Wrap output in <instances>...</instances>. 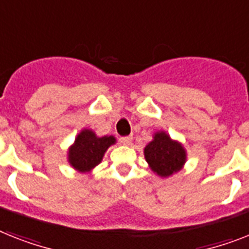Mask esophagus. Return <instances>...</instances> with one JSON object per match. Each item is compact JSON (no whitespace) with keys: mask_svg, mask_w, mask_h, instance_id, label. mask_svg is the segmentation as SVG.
Masks as SVG:
<instances>
[{"mask_svg":"<svg viewBox=\"0 0 249 249\" xmlns=\"http://www.w3.org/2000/svg\"><path fill=\"white\" fill-rule=\"evenodd\" d=\"M120 141L121 143H123V145H131V142H132V137H129V136L121 137Z\"/></svg>","mask_w":249,"mask_h":249,"instance_id":"1","label":"esophagus"}]
</instances>
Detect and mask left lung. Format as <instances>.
<instances>
[{"instance_id":"1","label":"left lung","mask_w":249,"mask_h":249,"mask_svg":"<svg viewBox=\"0 0 249 249\" xmlns=\"http://www.w3.org/2000/svg\"><path fill=\"white\" fill-rule=\"evenodd\" d=\"M143 155L150 169L161 178L178 173L187 161L183 143L172 139L166 131L154 132L153 140L143 149Z\"/></svg>"}]
</instances>
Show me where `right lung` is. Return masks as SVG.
I'll list each match as a JSON object with an SVG mask.
<instances>
[{
	"label": "right lung",
	"mask_w": 249,
	"mask_h": 249,
	"mask_svg": "<svg viewBox=\"0 0 249 249\" xmlns=\"http://www.w3.org/2000/svg\"><path fill=\"white\" fill-rule=\"evenodd\" d=\"M116 142L114 136H98L91 128H83L67 149V161L76 172L90 173L102 163L107 150Z\"/></svg>",
	"instance_id": "1"
}]
</instances>
